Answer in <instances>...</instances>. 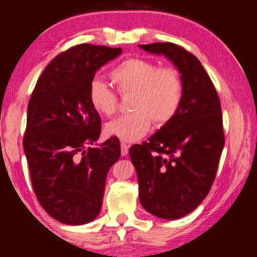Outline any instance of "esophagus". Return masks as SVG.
Segmentation results:
<instances>
[{"label":"esophagus","instance_id":"34e87169","mask_svg":"<svg viewBox=\"0 0 257 257\" xmlns=\"http://www.w3.org/2000/svg\"><path fill=\"white\" fill-rule=\"evenodd\" d=\"M129 152V145L126 143H122L120 144V153L122 156H126Z\"/></svg>","mask_w":257,"mask_h":257}]
</instances>
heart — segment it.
Listing matches in <instances>:
<instances>
[{
    "label": "heart",
    "instance_id": "1",
    "mask_svg": "<svg viewBox=\"0 0 257 257\" xmlns=\"http://www.w3.org/2000/svg\"><path fill=\"white\" fill-rule=\"evenodd\" d=\"M112 83L120 95L132 94V113L112 119L105 125L108 137L126 143L143 138L151 128L164 126L175 118L184 100V81L176 67H159L153 61L128 58L111 70ZM88 101L100 116H111L118 107V96L104 82L94 79L88 88Z\"/></svg>",
    "mask_w": 257,
    "mask_h": 257
}]
</instances>
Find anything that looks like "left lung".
Returning <instances> with one entry per match:
<instances>
[{
  "label": "left lung",
  "mask_w": 257,
  "mask_h": 257,
  "mask_svg": "<svg viewBox=\"0 0 257 257\" xmlns=\"http://www.w3.org/2000/svg\"><path fill=\"white\" fill-rule=\"evenodd\" d=\"M139 47L169 58L184 81L175 118L129 150L141 204L155 216L175 220L203 202L216 176L225 145L220 99L203 65L184 47L170 42Z\"/></svg>",
  "instance_id": "obj_1"
}]
</instances>
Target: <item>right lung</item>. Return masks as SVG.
<instances>
[{"mask_svg":"<svg viewBox=\"0 0 257 257\" xmlns=\"http://www.w3.org/2000/svg\"><path fill=\"white\" fill-rule=\"evenodd\" d=\"M120 48L77 44L58 54L37 79L28 105L23 146L32 188L42 208L66 225L98 216L106 175L120 157V144L100 137L101 118L88 101V88Z\"/></svg>","mask_w":257,"mask_h":257,"instance_id":"right-lung-1","label":"right lung"}]
</instances>
